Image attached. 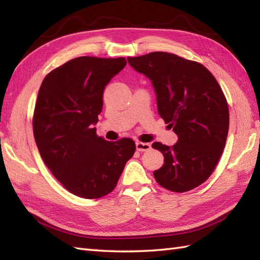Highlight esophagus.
Returning a JSON list of instances; mask_svg holds the SVG:
<instances>
[{"label": "esophagus", "mask_w": 260, "mask_h": 260, "mask_svg": "<svg viewBox=\"0 0 260 260\" xmlns=\"http://www.w3.org/2000/svg\"><path fill=\"white\" fill-rule=\"evenodd\" d=\"M151 148L150 143H142V142H136V150L140 152H145Z\"/></svg>", "instance_id": "esophagus-1"}]
</instances>
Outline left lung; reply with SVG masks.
<instances>
[{
  "mask_svg": "<svg viewBox=\"0 0 260 260\" xmlns=\"http://www.w3.org/2000/svg\"><path fill=\"white\" fill-rule=\"evenodd\" d=\"M127 61L151 80L157 112L179 137L172 147L152 144L164 156L154 178L173 192L194 189L211 175L227 141L229 109L221 88L203 64L173 53L151 52Z\"/></svg>",
  "mask_w": 260,
  "mask_h": 260,
  "instance_id": "left-lung-1",
  "label": "left lung"
}]
</instances>
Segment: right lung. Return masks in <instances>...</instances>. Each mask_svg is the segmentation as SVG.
I'll return each instance as SVG.
<instances>
[{"label":"right lung","instance_id":"obj_1","mask_svg":"<svg viewBox=\"0 0 260 260\" xmlns=\"http://www.w3.org/2000/svg\"><path fill=\"white\" fill-rule=\"evenodd\" d=\"M125 58L78 57L49 73L39 89L33 134L43 162L69 192L84 199L108 194L133 156L131 139L107 142L96 134L108 82Z\"/></svg>","mask_w":260,"mask_h":260}]
</instances>
